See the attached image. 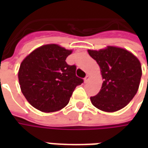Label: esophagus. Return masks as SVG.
I'll return each instance as SVG.
<instances>
[{"mask_svg": "<svg viewBox=\"0 0 148 148\" xmlns=\"http://www.w3.org/2000/svg\"><path fill=\"white\" fill-rule=\"evenodd\" d=\"M89 79H90V75H88V74H87L86 76V77L84 78V81H85V82H87Z\"/></svg>", "mask_w": 148, "mask_h": 148, "instance_id": "esophagus-1", "label": "esophagus"}]
</instances>
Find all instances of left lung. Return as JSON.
I'll return each mask as SVG.
<instances>
[{
	"instance_id": "left-lung-1",
	"label": "left lung",
	"mask_w": 148,
	"mask_h": 148,
	"mask_svg": "<svg viewBox=\"0 0 148 148\" xmlns=\"http://www.w3.org/2000/svg\"><path fill=\"white\" fill-rule=\"evenodd\" d=\"M88 52L99 65L104 79L99 93L90 97L92 104L109 112L123 109L139 89L142 76L139 59L127 50L116 47Z\"/></svg>"
}]
</instances>
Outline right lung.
Listing matches in <instances>:
<instances>
[{
    "label": "right lung",
    "instance_id": "add662e5",
    "mask_svg": "<svg viewBox=\"0 0 148 148\" xmlns=\"http://www.w3.org/2000/svg\"><path fill=\"white\" fill-rule=\"evenodd\" d=\"M72 53L57 44L43 45L21 62L18 77L22 93L34 108L44 112L60 110L67 105L83 79L76 76V66L66 59Z\"/></svg>",
    "mask_w": 148,
    "mask_h": 148
}]
</instances>
